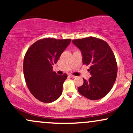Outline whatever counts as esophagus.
Masks as SVG:
<instances>
[{"label":"esophagus","mask_w":133,"mask_h":133,"mask_svg":"<svg viewBox=\"0 0 133 133\" xmlns=\"http://www.w3.org/2000/svg\"><path fill=\"white\" fill-rule=\"evenodd\" d=\"M69 76L70 77H72V78H75L76 76L72 75V74H69Z\"/></svg>","instance_id":"1"}]
</instances>
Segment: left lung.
I'll list each match as a JSON object with an SVG mask.
<instances>
[{
  "label": "left lung",
  "instance_id": "8db88e82",
  "mask_svg": "<svg viewBox=\"0 0 133 133\" xmlns=\"http://www.w3.org/2000/svg\"><path fill=\"white\" fill-rule=\"evenodd\" d=\"M72 43L81 51L83 64L90 65L91 76L88 81L83 78L79 92L91 100L103 98L116 79L117 65L113 52L106 41L94 37L74 39Z\"/></svg>",
  "mask_w": 133,
  "mask_h": 133
}]
</instances>
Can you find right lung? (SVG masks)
I'll use <instances>...</instances> for the list:
<instances>
[{"instance_id":"right-lung-1","label":"right lung","mask_w":133,"mask_h":133,"mask_svg":"<svg viewBox=\"0 0 133 133\" xmlns=\"http://www.w3.org/2000/svg\"><path fill=\"white\" fill-rule=\"evenodd\" d=\"M71 39L44 38L34 42L24 58L23 70L30 93L42 103L57 99L62 92V86L68 75H57L52 70Z\"/></svg>"}]
</instances>
